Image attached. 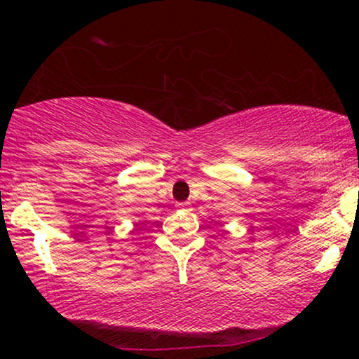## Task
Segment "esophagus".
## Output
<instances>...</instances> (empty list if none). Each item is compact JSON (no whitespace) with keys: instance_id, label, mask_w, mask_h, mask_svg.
Segmentation results:
<instances>
[{"instance_id":"34e87169","label":"esophagus","mask_w":359,"mask_h":359,"mask_svg":"<svg viewBox=\"0 0 359 359\" xmlns=\"http://www.w3.org/2000/svg\"><path fill=\"white\" fill-rule=\"evenodd\" d=\"M189 205H191L189 203H179V204H177V208H179V209H184V211H187Z\"/></svg>"}]
</instances>
